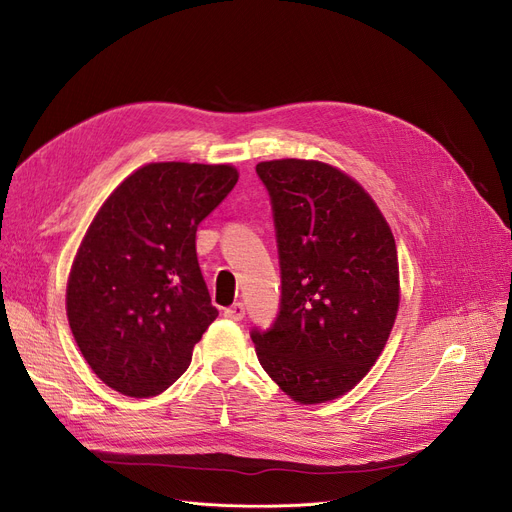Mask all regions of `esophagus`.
<instances>
[{"label": "esophagus", "mask_w": 512, "mask_h": 512, "mask_svg": "<svg viewBox=\"0 0 512 512\" xmlns=\"http://www.w3.org/2000/svg\"><path fill=\"white\" fill-rule=\"evenodd\" d=\"M243 314H246V308H243V304H239V302L229 306V308H225V316H227V319H231V321H241Z\"/></svg>", "instance_id": "34e87169"}]
</instances>
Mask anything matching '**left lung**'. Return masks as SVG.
I'll return each mask as SVG.
<instances>
[{
    "mask_svg": "<svg viewBox=\"0 0 512 512\" xmlns=\"http://www.w3.org/2000/svg\"><path fill=\"white\" fill-rule=\"evenodd\" d=\"M271 193L281 310L256 356L300 404L348 394L381 356L400 306L396 239L356 179L321 160L256 164Z\"/></svg>",
    "mask_w": 512,
    "mask_h": 512,
    "instance_id": "8db88e82",
    "label": "left lung"
}]
</instances>
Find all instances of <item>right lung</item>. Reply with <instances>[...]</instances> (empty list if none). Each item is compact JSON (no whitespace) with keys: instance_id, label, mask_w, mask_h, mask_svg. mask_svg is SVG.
<instances>
[{"instance_id":"right-lung-1","label":"right lung","mask_w":512,"mask_h":512,"mask_svg":"<svg viewBox=\"0 0 512 512\" xmlns=\"http://www.w3.org/2000/svg\"><path fill=\"white\" fill-rule=\"evenodd\" d=\"M237 179L231 164L150 162L95 212L68 273L66 316L91 371L116 392L152 398L187 371L218 316L196 231Z\"/></svg>"}]
</instances>
